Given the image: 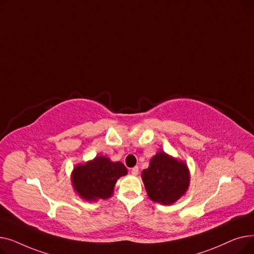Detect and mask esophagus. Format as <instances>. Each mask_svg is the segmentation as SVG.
Segmentation results:
<instances>
[{"instance_id":"obj_1","label":"esophagus","mask_w":254,"mask_h":254,"mask_svg":"<svg viewBox=\"0 0 254 254\" xmlns=\"http://www.w3.org/2000/svg\"><path fill=\"white\" fill-rule=\"evenodd\" d=\"M131 174L132 175H134V176H137L138 175V173H139V168L138 167H134V168H132L131 169Z\"/></svg>"}]
</instances>
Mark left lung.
Returning <instances> with one entry per match:
<instances>
[{
  "instance_id": "1",
  "label": "left lung",
  "mask_w": 254,
  "mask_h": 254,
  "mask_svg": "<svg viewBox=\"0 0 254 254\" xmlns=\"http://www.w3.org/2000/svg\"><path fill=\"white\" fill-rule=\"evenodd\" d=\"M147 195L153 202L172 205L190 188V173L185 162L165 151L151 157L149 167L141 174Z\"/></svg>"
}]
</instances>
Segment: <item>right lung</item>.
I'll return each mask as SVG.
<instances>
[{"label": "right lung", "instance_id": "right-lung-1", "mask_svg": "<svg viewBox=\"0 0 254 254\" xmlns=\"http://www.w3.org/2000/svg\"><path fill=\"white\" fill-rule=\"evenodd\" d=\"M127 174V170L123 163L97 155L91 161L76 165L71 181L74 191L80 197L87 202H97L111 197L117 180Z\"/></svg>", "mask_w": 254, "mask_h": 254}]
</instances>
